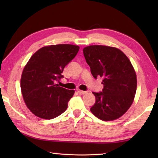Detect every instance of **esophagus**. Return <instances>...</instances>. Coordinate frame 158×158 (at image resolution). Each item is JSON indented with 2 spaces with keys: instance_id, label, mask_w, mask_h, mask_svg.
<instances>
[{
  "instance_id": "esophagus-1",
  "label": "esophagus",
  "mask_w": 158,
  "mask_h": 158,
  "mask_svg": "<svg viewBox=\"0 0 158 158\" xmlns=\"http://www.w3.org/2000/svg\"><path fill=\"white\" fill-rule=\"evenodd\" d=\"M78 92L80 94H85L88 93V91H83V90H78Z\"/></svg>"
}]
</instances>
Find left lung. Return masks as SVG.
Returning a JSON list of instances; mask_svg holds the SVG:
<instances>
[{
	"instance_id": "left-lung-1",
	"label": "left lung",
	"mask_w": 158,
	"mask_h": 158,
	"mask_svg": "<svg viewBox=\"0 0 158 158\" xmlns=\"http://www.w3.org/2000/svg\"><path fill=\"white\" fill-rule=\"evenodd\" d=\"M95 79L102 77V92H92L96 102L90 110L98 119L112 121L122 116L132 105L136 94V73L127 57L119 49L90 45L83 49Z\"/></svg>"
}]
</instances>
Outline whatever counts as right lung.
<instances>
[{
    "instance_id": "1",
    "label": "right lung",
    "mask_w": 158,
    "mask_h": 158,
    "mask_svg": "<svg viewBox=\"0 0 158 158\" xmlns=\"http://www.w3.org/2000/svg\"><path fill=\"white\" fill-rule=\"evenodd\" d=\"M79 47L60 44L43 47L32 55L23 70L21 90L29 110L40 118L51 119L61 115L75 91L60 87L64 67Z\"/></svg>"
}]
</instances>
